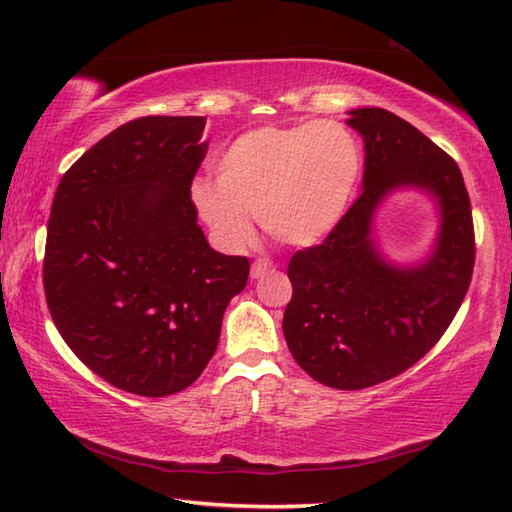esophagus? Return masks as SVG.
Here are the masks:
<instances>
[{
    "mask_svg": "<svg viewBox=\"0 0 512 512\" xmlns=\"http://www.w3.org/2000/svg\"><path fill=\"white\" fill-rule=\"evenodd\" d=\"M271 271H273V264L268 262V259H257V262L250 266V277H253V280H259V277H264Z\"/></svg>",
    "mask_w": 512,
    "mask_h": 512,
    "instance_id": "1",
    "label": "esophagus"
}]
</instances>
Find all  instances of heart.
Here are the masks:
<instances>
[{"label":"heart","mask_w":512,"mask_h":512,"mask_svg":"<svg viewBox=\"0 0 512 512\" xmlns=\"http://www.w3.org/2000/svg\"><path fill=\"white\" fill-rule=\"evenodd\" d=\"M361 169L357 137L339 121L259 126L216 155V183L196 178L189 198L225 250L253 244L250 216H257L277 244L311 248L348 214Z\"/></svg>","instance_id":"b5f03b06"}]
</instances>
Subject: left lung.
Returning a JSON list of instances; mask_svg holds the SVG:
<instances>
[{
  "mask_svg": "<svg viewBox=\"0 0 512 512\" xmlns=\"http://www.w3.org/2000/svg\"><path fill=\"white\" fill-rule=\"evenodd\" d=\"M348 115L366 149L363 194L323 244L291 257L282 329L309 377L359 391L411 368L445 334L472 280L474 228L461 169L443 149L384 108ZM400 188L427 193L441 219L432 253L406 267L385 259L371 228Z\"/></svg>",
  "mask_w": 512,
  "mask_h": 512,
  "instance_id": "left-lung-1",
  "label": "left lung"
}]
</instances>
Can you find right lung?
I'll return each mask as SVG.
<instances>
[{"instance_id": "right-lung-1", "label": "right lung", "mask_w": 512, "mask_h": 512, "mask_svg": "<svg viewBox=\"0 0 512 512\" xmlns=\"http://www.w3.org/2000/svg\"><path fill=\"white\" fill-rule=\"evenodd\" d=\"M205 117H140L85 151L60 180L45 296L60 336L126 393L185 391L214 357L248 257L210 248L189 187Z\"/></svg>"}]
</instances>
